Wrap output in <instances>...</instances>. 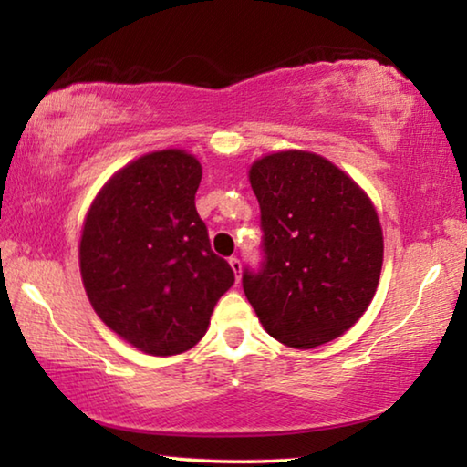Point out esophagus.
<instances>
[{"instance_id": "34e87169", "label": "esophagus", "mask_w": 467, "mask_h": 467, "mask_svg": "<svg viewBox=\"0 0 467 467\" xmlns=\"http://www.w3.org/2000/svg\"><path fill=\"white\" fill-rule=\"evenodd\" d=\"M228 264H231V267H233V272H234V280L239 282L241 280V270H243V265H241V259H236V257H231L228 259Z\"/></svg>"}]
</instances>
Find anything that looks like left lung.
I'll use <instances>...</instances> for the list:
<instances>
[{
    "label": "left lung",
    "instance_id": "left-lung-1",
    "mask_svg": "<svg viewBox=\"0 0 467 467\" xmlns=\"http://www.w3.org/2000/svg\"><path fill=\"white\" fill-rule=\"evenodd\" d=\"M265 262L243 288L267 334L309 350L350 329L373 300L383 231L357 181L319 154L282 150L251 164Z\"/></svg>",
    "mask_w": 467,
    "mask_h": 467
}]
</instances>
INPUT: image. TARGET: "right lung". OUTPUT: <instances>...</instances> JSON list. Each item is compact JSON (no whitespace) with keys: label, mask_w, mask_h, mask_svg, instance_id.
<instances>
[{"label":"right lung","mask_w":467,"mask_h":467,"mask_svg":"<svg viewBox=\"0 0 467 467\" xmlns=\"http://www.w3.org/2000/svg\"><path fill=\"white\" fill-rule=\"evenodd\" d=\"M200 181L193 154L156 150L117 171L84 218L80 274L92 309L152 357L192 350L234 284L195 210Z\"/></svg>","instance_id":"obj_1"}]
</instances>
